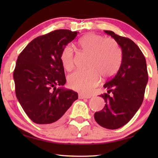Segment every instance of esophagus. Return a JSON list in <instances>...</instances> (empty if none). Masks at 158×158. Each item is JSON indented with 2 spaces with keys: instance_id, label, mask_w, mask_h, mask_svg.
<instances>
[{
  "instance_id": "34e87169",
  "label": "esophagus",
  "mask_w": 158,
  "mask_h": 158,
  "mask_svg": "<svg viewBox=\"0 0 158 158\" xmlns=\"http://www.w3.org/2000/svg\"><path fill=\"white\" fill-rule=\"evenodd\" d=\"M91 98V95H85V94H82V93H79V99H84V98Z\"/></svg>"
}]
</instances>
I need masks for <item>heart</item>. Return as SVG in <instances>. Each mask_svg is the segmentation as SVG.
I'll use <instances>...</instances> for the list:
<instances>
[{"mask_svg":"<svg viewBox=\"0 0 158 158\" xmlns=\"http://www.w3.org/2000/svg\"><path fill=\"white\" fill-rule=\"evenodd\" d=\"M79 46L85 53L90 54L87 70H77L68 77V85L72 89L82 93H89L97 86L101 75L109 78L117 73L122 61L119 44L112 38L95 33H89L79 40ZM76 56L73 48L67 45L60 54V60L66 70H73Z\"/></svg>","mask_w":158,"mask_h":158,"instance_id":"1","label":"heart"}]
</instances>
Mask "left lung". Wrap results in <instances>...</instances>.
Masks as SVG:
<instances>
[{
	"instance_id": "8db88e82",
	"label": "left lung",
	"mask_w": 158,
	"mask_h": 158,
	"mask_svg": "<svg viewBox=\"0 0 158 158\" xmlns=\"http://www.w3.org/2000/svg\"><path fill=\"white\" fill-rule=\"evenodd\" d=\"M119 44L122 50V61L116 75L104 85L108 93L100 96L105 106L95 112V121L100 126L116 130L127 123L143 102L148 80L146 61L143 53L132 40L120 36L113 31H105ZM111 92V96L109 95Z\"/></svg>"
}]
</instances>
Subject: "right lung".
Returning <instances> with one entry per match:
<instances>
[{
	"instance_id": "add662e5",
	"label": "right lung",
	"mask_w": 158,
	"mask_h": 158,
	"mask_svg": "<svg viewBox=\"0 0 158 158\" xmlns=\"http://www.w3.org/2000/svg\"><path fill=\"white\" fill-rule=\"evenodd\" d=\"M78 33L65 29L53 31L33 40L19 55L13 74L16 96L35 123H60L78 99L74 90L56 88L66 82L61 52Z\"/></svg>"
}]
</instances>
